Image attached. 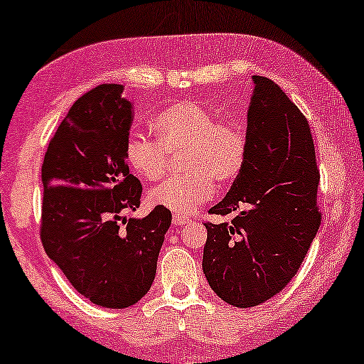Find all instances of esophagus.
I'll return each mask as SVG.
<instances>
[{
    "label": "esophagus",
    "mask_w": 364,
    "mask_h": 364,
    "mask_svg": "<svg viewBox=\"0 0 364 364\" xmlns=\"http://www.w3.org/2000/svg\"><path fill=\"white\" fill-rule=\"evenodd\" d=\"M172 222L176 223V225H186V223L191 222V218H188L187 215H181V213H173Z\"/></svg>",
    "instance_id": "esophagus-1"
}]
</instances>
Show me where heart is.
<instances>
[{"instance_id":"1","label":"heart","mask_w":364,"mask_h":364,"mask_svg":"<svg viewBox=\"0 0 364 364\" xmlns=\"http://www.w3.org/2000/svg\"><path fill=\"white\" fill-rule=\"evenodd\" d=\"M156 141L134 136L126 142V162L144 181H159L168 156L182 152L186 176L172 177L149 191L152 205L187 215L215 193V182L228 183L245 162L247 141L235 124L217 122L198 102L178 101L162 109L151 121Z\"/></svg>"}]
</instances>
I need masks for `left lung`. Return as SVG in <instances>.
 <instances>
[{
    "label": "left lung",
    "mask_w": 364,
    "mask_h": 364,
    "mask_svg": "<svg viewBox=\"0 0 364 364\" xmlns=\"http://www.w3.org/2000/svg\"><path fill=\"white\" fill-rule=\"evenodd\" d=\"M253 82L245 162L208 210L237 215L205 223L202 260L212 290L238 308L260 305L290 283L321 223L310 124L272 79L253 76Z\"/></svg>",
    "instance_id": "left-lung-1"
}]
</instances>
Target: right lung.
<instances>
[{
  "label": "right lung",
  "instance_id": "obj_1",
  "mask_svg": "<svg viewBox=\"0 0 364 364\" xmlns=\"http://www.w3.org/2000/svg\"><path fill=\"white\" fill-rule=\"evenodd\" d=\"M122 84H101L79 97L59 124L44 156L41 242L69 283L94 305L127 308L156 278L157 258L172 222L141 205L142 186L129 173L126 142L132 104Z\"/></svg>",
  "mask_w": 364,
  "mask_h": 364
}]
</instances>
